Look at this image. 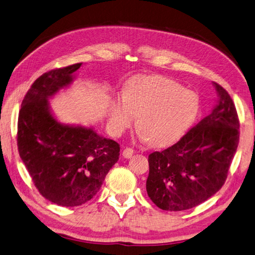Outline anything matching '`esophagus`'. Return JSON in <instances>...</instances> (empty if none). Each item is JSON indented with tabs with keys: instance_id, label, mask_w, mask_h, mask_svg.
Here are the masks:
<instances>
[{
	"instance_id": "obj_1",
	"label": "esophagus",
	"mask_w": 255,
	"mask_h": 255,
	"mask_svg": "<svg viewBox=\"0 0 255 255\" xmlns=\"http://www.w3.org/2000/svg\"><path fill=\"white\" fill-rule=\"evenodd\" d=\"M132 154H133V149H131V148H126V149H123L122 156H123L124 158H126V159L131 158V157H132Z\"/></svg>"
}]
</instances>
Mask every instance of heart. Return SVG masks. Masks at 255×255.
<instances>
[{
    "label": "heart",
    "mask_w": 255,
    "mask_h": 255,
    "mask_svg": "<svg viewBox=\"0 0 255 255\" xmlns=\"http://www.w3.org/2000/svg\"><path fill=\"white\" fill-rule=\"evenodd\" d=\"M199 98L176 81L158 74L137 76L128 81L124 97L113 99L109 122L121 133L138 116L139 137L157 147L181 138L199 113Z\"/></svg>",
    "instance_id": "heart-1"
}]
</instances>
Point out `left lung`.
Wrapping results in <instances>:
<instances>
[{
    "label": "left lung",
    "instance_id": "obj_1",
    "mask_svg": "<svg viewBox=\"0 0 255 255\" xmlns=\"http://www.w3.org/2000/svg\"><path fill=\"white\" fill-rule=\"evenodd\" d=\"M217 99L211 114L176 144L149 154L147 194L166 211L199 206L221 189L239 142V120L226 90L213 82Z\"/></svg>",
    "mask_w": 255,
    "mask_h": 255
}]
</instances>
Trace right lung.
I'll list each match as a JSON object with an SVG mask.
<instances>
[{"instance_id":"obj_1","label":"right lung","mask_w":255,"mask_h":255,"mask_svg":"<svg viewBox=\"0 0 255 255\" xmlns=\"http://www.w3.org/2000/svg\"><path fill=\"white\" fill-rule=\"evenodd\" d=\"M82 64L48 71L24 96L18 117L19 156L40 194L61 207H77L101 189L120 156L117 141L92 127L65 124L54 115L49 99L73 83Z\"/></svg>"}]
</instances>
